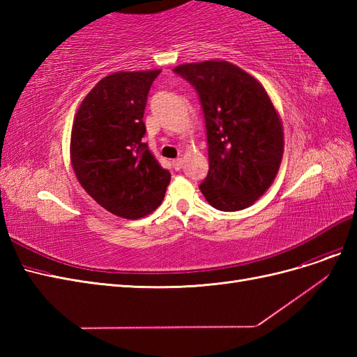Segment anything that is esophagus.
<instances>
[{
    "mask_svg": "<svg viewBox=\"0 0 357 357\" xmlns=\"http://www.w3.org/2000/svg\"><path fill=\"white\" fill-rule=\"evenodd\" d=\"M172 167H174L176 171H178L183 167V160L181 159H174V160H172Z\"/></svg>",
    "mask_w": 357,
    "mask_h": 357,
    "instance_id": "34e87169",
    "label": "esophagus"
}]
</instances>
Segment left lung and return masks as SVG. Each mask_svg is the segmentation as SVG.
Instances as JSON below:
<instances>
[{"instance_id":"8db88e82","label":"left lung","mask_w":357,"mask_h":357,"mask_svg":"<svg viewBox=\"0 0 357 357\" xmlns=\"http://www.w3.org/2000/svg\"><path fill=\"white\" fill-rule=\"evenodd\" d=\"M198 91L208 142L201 192L214 208L238 211L273 185L284 152L283 123L261 82L223 59L177 66Z\"/></svg>"}]
</instances>
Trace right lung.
Returning a JSON list of instances; mask_svg holds the SVG:
<instances>
[{
	"mask_svg": "<svg viewBox=\"0 0 357 357\" xmlns=\"http://www.w3.org/2000/svg\"><path fill=\"white\" fill-rule=\"evenodd\" d=\"M160 70L117 71L84 96L74 116L70 159L82 188L102 208L137 220L164 201L169 171L142 142L147 93Z\"/></svg>",
	"mask_w": 357,
	"mask_h": 357,
	"instance_id": "right-lung-1",
	"label": "right lung"
}]
</instances>
